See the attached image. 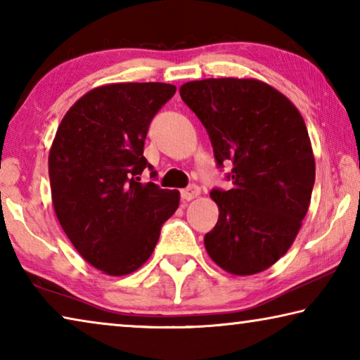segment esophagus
<instances>
[{
    "label": "esophagus",
    "instance_id": "esophagus-1",
    "mask_svg": "<svg viewBox=\"0 0 360 360\" xmlns=\"http://www.w3.org/2000/svg\"><path fill=\"white\" fill-rule=\"evenodd\" d=\"M200 192H202V191H200V187L192 184V186H188L186 188H182L181 198L184 200V202H191V200H193L195 197H198Z\"/></svg>",
    "mask_w": 360,
    "mask_h": 360
}]
</instances>
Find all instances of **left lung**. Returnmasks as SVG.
<instances>
[{"label": "left lung", "instance_id": "1", "mask_svg": "<svg viewBox=\"0 0 360 360\" xmlns=\"http://www.w3.org/2000/svg\"><path fill=\"white\" fill-rule=\"evenodd\" d=\"M179 94L208 131L217 167L233 165L230 191L210 193L219 219L206 251L231 275L264 271L288 252L311 200L316 165L303 117L255 79L192 81Z\"/></svg>", "mask_w": 360, "mask_h": 360}]
</instances>
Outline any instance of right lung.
I'll list each match as a JSON object with an SVG mask.
<instances>
[{
  "label": "right lung",
  "mask_w": 360,
  "mask_h": 360,
  "mask_svg": "<svg viewBox=\"0 0 360 360\" xmlns=\"http://www.w3.org/2000/svg\"><path fill=\"white\" fill-rule=\"evenodd\" d=\"M176 94L172 84L124 82L96 87L65 114L49 152L52 203L77 252L111 276L150 257L179 192L143 184L144 141L154 115Z\"/></svg>",
  "instance_id": "right-lung-1"
}]
</instances>
